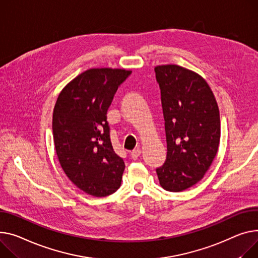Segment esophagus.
Masks as SVG:
<instances>
[{
  "instance_id": "esophagus-1",
  "label": "esophagus",
  "mask_w": 258,
  "mask_h": 258,
  "mask_svg": "<svg viewBox=\"0 0 258 258\" xmlns=\"http://www.w3.org/2000/svg\"><path fill=\"white\" fill-rule=\"evenodd\" d=\"M141 156V150L140 149H135L134 151L131 152V157L133 160H137Z\"/></svg>"
}]
</instances>
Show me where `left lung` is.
<instances>
[{"label":"left lung","instance_id":"obj_1","mask_svg":"<svg viewBox=\"0 0 258 258\" xmlns=\"http://www.w3.org/2000/svg\"><path fill=\"white\" fill-rule=\"evenodd\" d=\"M161 89L167 158L157 168L161 185L180 192L202 179L220 142V114L208 83L178 65L154 68Z\"/></svg>","mask_w":258,"mask_h":258}]
</instances>
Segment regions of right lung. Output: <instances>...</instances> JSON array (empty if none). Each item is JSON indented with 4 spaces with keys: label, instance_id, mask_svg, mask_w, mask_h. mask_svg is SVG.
Segmentation results:
<instances>
[{
    "label": "right lung",
    "instance_id": "1",
    "mask_svg": "<svg viewBox=\"0 0 258 258\" xmlns=\"http://www.w3.org/2000/svg\"><path fill=\"white\" fill-rule=\"evenodd\" d=\"M132 72L93 68L74 79L61 91L53 113V137L65 174L94 197L115 193L124 171L115 153L107 112L114 95Z\"/></svg>",
    "mask_w": 258,
    "mask_h": 258
}]
</instances>
